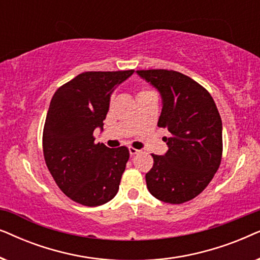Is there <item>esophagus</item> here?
<instances>
[{
	"label": "esophagus",
	"mask_w": 260,
	"mask_h": 260,
	"mask_svg": "<svg viewBox=\"0 0 260 260\" xmlns=\"http://www.w3.org/2000/svg\"><path fill=\"white\" fill-rule=\"evenodd\" d=\"M129 152H130V155H131V156H134V155L138 154V152H140V150H138V149H136V148L130 147V148H129Z\"/></svg>",
	"instance_id": "34e87169"
}]
</instances>
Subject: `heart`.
Here are the masks:
<instances>
[{
    "instance_id": "heart-1",
    "label": "heart",
    "mask_w": 260,
    "mask_h": 260,
    "mask_svg": "<svg viewBox=\"0 0 260 260\" xmlns=\"http://www.w3.org/2000/svg\"><path fill=\"white\" fill-rule=\"evenodd\" d=\"M148 92H150V91H148V90H142V91H140V93H138L137 95H141V94H144V93H148Z\"/></svg>"
}]
</instances>
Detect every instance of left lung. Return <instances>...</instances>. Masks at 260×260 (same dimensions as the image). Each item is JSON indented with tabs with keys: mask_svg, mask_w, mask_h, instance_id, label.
<instances>
[{
	"mask_svg": "<svg viewBox=\"0 0 260 260\" xmlns=\"http://www.w3.org/2000/svg\"><path fill=\"white\" fill-rule=\"evenodd\" d=\"M137 74L157 88L162 112L157 125L170 133L168 151L152 154L145 174L152 197L180 205L198 197L219 169L222 156V123L209 92L200 84L168 70H141Z\"/></svg>",
	"mask_w": 260,
	"mask_h": 260,
	"instance_id": "left-lung-1",
	"label": "left lung"
}]
</instances>
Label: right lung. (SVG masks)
<instances>
[{"label":"right lung","mask_w":260,"mask_h":260,"mask_svg":"<svg viewBox=\"0 0 260 260\" xmlns=\"http://www.w3.org/2000/svg\"><path fill=\"white\" fill-rule=\"evenodd\" d=\"M134 72H84L53 95L42 135L46 166L62 193L78 204L104 205L118 191L129 150L94 143L93 131L103 130L111 93Z\"/></svg>","instance_id":"obj_1"}]
</instances>
